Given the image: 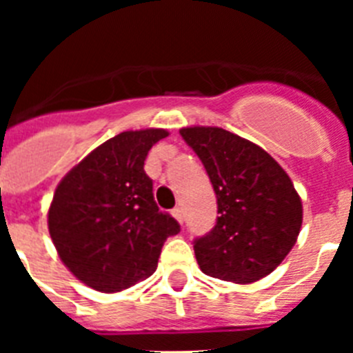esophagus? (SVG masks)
I'll return each instance as SVG.
<instances>
[{"instance_id":"34e87169","label":"esophagus","mask_w":353,"mask_h":353,"mask_svg":"<svg viewBox=\"0 0 353 353\" xmlns=\"http://www.w3.org/2000/svg\"><path fill=\"white\" fill-rule=\"evenodd\" d=\"M173 217L176 221H179L180 224H183V212H182V208H174V210H173Z\"/></svg>"}]
</instances>
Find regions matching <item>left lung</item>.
<instances>
[{"mask_svg": "<svg viewBox=\"0 0 353 353\" xmlns=\"http://www.w3.org/2000/svg\"><path fill=\"white\" fill-rule=\"evenodd\" d=\"M183 141L203 162L217 198V221L194 240L199 269L248 285L269 276L297 242L302 201L263 148L219 127H187Z\"/></svg>", "mask_w": 353, "mask_h": 353, "instance_id": "8db88e82", "label": "left lung"}]
</instances>
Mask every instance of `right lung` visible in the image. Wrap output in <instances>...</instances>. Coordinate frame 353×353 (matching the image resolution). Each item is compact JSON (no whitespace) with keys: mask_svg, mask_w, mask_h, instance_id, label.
Wrapping results in <instances>:
<instances>
[{"mask_svg":"<svg viewBox=\"0 0 353 353\" xmlns=\"http://www.w3.org/2000/svg\"><path fill=\"white\" fill-rule=\"evenodd\" d=\"M164 129L127 130L102 143L72 168L49 208V233L61 261L97 292L113 293L145 281L180 224L159 210L145 173L150 148Z\"/></svg>","mask_w":353,"mask_h":353,"instance_id":"1","label":"right lung"}]
</instances>
